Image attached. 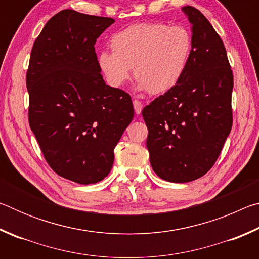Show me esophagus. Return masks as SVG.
Returning a JSON list of instances; mask_svg holds the SVG:
<instances>
[{"instance_id": "obj_1", "label": "esophagus", "mask_w": 259, "mask_h": 259, "mask_svg": "<svg viewBox=\"0 0 259 259\" xmlns=\"http://www.w3.org/2000/svg\"><path fill=\"white\" fill-rule=\"evenodd\" d=\"M134 108H135V113L139 115L140 113H142V109H143V104L139 102V100H134Z\"/></svg>"}]
</instances>
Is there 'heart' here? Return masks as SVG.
I'll list each match as a JSON object with an SVG mask.
<instances>
[{
  "instance_id": "heart-1",
  "label": "heart",
  "mask_w": 259,
  "mask_h": 259,
  "mask_svg": "<svg viewBox=\"0 0 259 259\" xmlns=\"http://www.w3.org/2000/svg\"><path fill=\"white\" fill-rule=\"evenodd\" d=\"M111 47L113 51H102L97 59L109 85H123L134 68L139 89L162 95L172 90L185 75L193 37L181 25L139 23L114 34Z\"/></svg>"
}]
</instances>
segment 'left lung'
Segmentation results:
<instances>
[{"mask_svg":"<svg viewBox=\"0 0 259 259\" xmlns=\"http://www.w3.org/2000/svg\"><path fill=\"white\" fill-rule=\"evenodd\" d=\"M183 12L192 24L193 51L183 80L144 107L154 172L164 181H195L212 168L232 129L233 73L222 38L198 9Z\"/></svg>","mask_w":259,"mask_h":259,"instance_id":"obj_1","label":"left lung"}]
</instances>
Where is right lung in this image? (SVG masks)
<instances>
[{
  "label": "right lung",
  "instance_id": "obj_1",
  "mask_svg": "<svg viewBox=\"0 0 259 259\" xmlns=\"http://www.w3.org/2000/svg\"><path fill=\"white\" fill-rule=\"evenodd\" d=\"M113 18L66 9L46 24L30 52V129L48 164L77 184L107 176L114 148L134 119L125 91L106 85L95 45Z\"/></svg>",
  "mask_w": 259,
  "mask_h": 259
}]
</instances>
